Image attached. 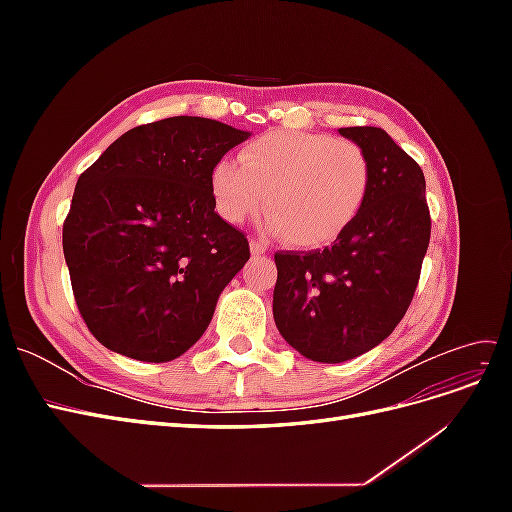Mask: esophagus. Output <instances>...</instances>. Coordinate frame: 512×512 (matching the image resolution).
<instances>
[{"mask_svg":"<svg viewBox=\"0 0 512 512\" xmlns=\"http://www.w3.org/2000/svg\"><path fill=\"white\" fill-rule=\"evenodd\" d=\"M250 250H252V254H265L267 252V245H265V241L252 239L250 241Z\"/></svg>","mask_w":512,"mask_h":512,"instance_id":"34e87169","label":"esophagus"}]
</instances>
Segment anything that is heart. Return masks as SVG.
Instances as JSON below:
<instances>
[{
	"label": "heart",
	"mask_w": 512,
	"mask_h": 512,
	"mask_svg": "<svg viewBox=\"0 0 512 512\" xmlns=\"http://www.w3.org/2000/svg\"><path fill=\"white\" fill-rule=\"evenodd\" d=\"M371 164L361 145L320 132H267L211 170L215 211L241 224L267 207V228L297 247L331 243L361 213Z\"/></svg>",
	"instance_id": "1"
}]
</instances>
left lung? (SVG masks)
I'll return each instance as SVG.
<instances>
[{
    "instance_id": "1",
    "label": "left lung",
    "mask_w": 512,
    "mask_h": 512,
    "mask_svg": "<svg viewBox=\"0 0 512 512\" xmlns=\"http://www.w3.org/2000/svg\"><path fill=\"white\" fill-rule=\"evenodd\" d=\"M339 134L361 145L371 164L361 213L322 250L275 252V324L318 363L354 359L393 333L412 303L431 235L421 166L382 128Z\"/></svg>"
}]
</instances>
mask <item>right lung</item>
<instances>
[{
    "label": "right lung",
    "instance_id": "obj_1",
    "mask_svg": "<svg viewBox=\"0 0 512 512\" xmlns=\"http://www.w3.org/2000/svg\"><path fill=\"white\" fill-rule=\"evenodd\" d=\"M247 136L205 117L145 123L76 181L64 256L76 307L102 346L166 363L205 333L250 260L245 232L215 213L209 185Z\"/></svg>",
    "mask_w": 512,
    "mask_h": 512
}]
</instances>
